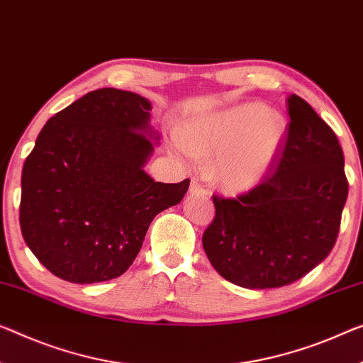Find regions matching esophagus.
I'll return each instance as SVG.
<instances>
[{"mask_svg": "<svg viewBox=\"0 0 363 363\" xmlns=\"http://www.w3.org/2000/svg\"><path fill=\"white\" fill-rule=\"evenodd\" d=\"M189 193H191V194H201V196H206V194H208V189H206L203 185H201L199 180H196V178H193L191 185H189Z\"/></svg>", "mask_w": 363, "mask_h": 363, "instance_id": "1", "label": "esophagus"}]
</instances>
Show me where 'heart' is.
Instances as JSON below:
<instances>
[{
  "label": "heart",
  "mask_w": 363,
  "mask_h": 363,
  "mask_svg": "<svg viewBox=\"0 0 363 363\" xmlns=\"http://www.w3.org/2000/svg\"><path fill=\"white\" fill-rule=\"evenodd\" d=\"M286 130L281 113L258 104H245L193 121L183 136L174 139V146L189 160H196L198 155L217 157V180L237 191L255 186L267 174Z\"/></svg>",
  "instance_id": "b5f03b06"
}]
</instances>
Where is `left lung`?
<instances>
[{"label": "left lung", "mask_w": 363, "mask_h": 363, "mask_svg": "<svg viewBox=\"0 0 363 363\" xmlns=\"http://www.w3.org/2000/svg\"><path fill=\"white\" fill-rule=\"evenodd\" d=\"M289 125L276 169L237 198L213 194L203 233L211 264L245 289L289 286L336 243L349 182L331 126L302 97H287Z\"/></svg>", "instance_id": "obj_1"}]
</instances>
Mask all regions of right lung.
<instances>
[{
    "label": "right lung",
    "instance_id": "right-lung-1",
    "mask_svg": "<svg viewBox=\"0 0 363 363\" xmlns=\"http://www.w3.org/2000/svg\"><path fill=\"white\" fill-rule=\"evenodd\" d=\"M149 110L138 94L104 87L42 128L22 169L19 222L27 247L57 277H120L154 217L185 196L189 178L162 183L143 170L154 150Z\"/></svg>",
    "mask_w": 363,
    "mask_h": 363
}]
</instances>
